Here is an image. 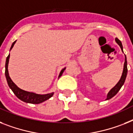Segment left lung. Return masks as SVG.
<instances>
[{"mask_svg":"<svg viewBox=\"0 0 133 133\" xmlns=\"http://www.w3.org/2000/svg\"><path fill=\"white\" fill-rule=\"evenodd\" d=\"M116 43L119 45L120 48H121L122 51V52H123V48H122V45L121 41H120L118 38H116ZM127 71H128V69H127V56H126V55H125V62H124V64L123 72H122V75L121 78H120V79L119 80V82H118V84H116V85H115V86H114V87L113 88L109 91V93L107 94L106 100L110 99V98L114 97V96L118 92V91L120 90L123 84H124L125 79H126V77H127Z\"/></svg>","mask_w":133,"mask_h":133,"instance_id":"8db88e82","label":"left lung"}]
</instances>
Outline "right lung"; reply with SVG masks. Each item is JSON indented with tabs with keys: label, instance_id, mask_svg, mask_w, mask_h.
<instances>
[{
	"label": "right lung",
	"instance_id": "obj_1",
	"mask_svg": "<svg viewBox=\"0 0 133 133\" xmlns=\"http://www.w3.org/2000/svg\"><path fill=\"white\" fill-rule=\"evenodd\" d=\"M16 42V41H15L11 45V49L10 50L13 48L14 44ZM10 54L6 57V63H5V76H6V81H7V84H8L11 90L13 91V92L15 94V95L17 96V98L20 99L21 101L27 103H32V104H39L49 99V98H51V96L54 95V92L49 93V94H36L35 92H28V91H25L24 90H22L19 88H18L17 85L14 84L11 79L10 78L9 75L8 71V64L9 60ZM66 67L64 68L63 69L61 70L60 74H59L58 77H60L62 75L64 71L65 70Z\"/></svg>",
	"mask_w": 133,
	"mask_h": 133
}]
</instances>
